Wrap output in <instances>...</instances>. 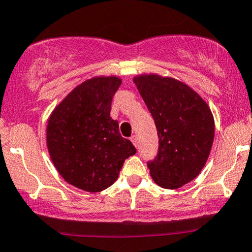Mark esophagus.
Masks as SVG:
<instances>
[{"instance_id":"1","label":"esophagus","mask_w":252,"mask_h":252,"mask_svg":"<svg viewBox=\"0 0 252 252\" xmlns=\"http://www.w3.org/2000/svg\"><path fill=\"white\" fill-rule=\"evenodd\" d=\"M131 141H132L133 145H134L135 147H138V139H137V137H135V135H132Z\"/></svg>"}]
</instances>
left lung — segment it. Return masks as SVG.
<instances>
[{"mask_svg": "<svg viewBox=\"0 0 252 252\" xmlns=\"http://www.w3.org/2000/svg\"><path fill=\"white\" fill-rule=\"evenodd\" d=\"M133 81L158 131V155L147 162L151 177L160 188H182L200 173L211 152V109L196 91L174 78L150 73Z\"/></svg>", "mask_w": 252, "mask_h": 252, "instance_id": "8db88e82", "label": "left lung"}]
</instances>
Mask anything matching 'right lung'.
<instances>
[{"label": "right lung", "mask_w": 252, "mask_h": 252, "mask_svg": "<svg viewBox=\"0 0 252 252\" xmlns=\"http://www.w3.org/2000/svg\"><path fill=\"white\" fill-rule=\"evenodd\" d=\"M121 79L94 76L76 86L54 108L47 125V149L68 184L87 192L109 188L124 161L137 150L121 137L111 105Z\"/></svg>", "instance_id": "1"}]
</instances>
